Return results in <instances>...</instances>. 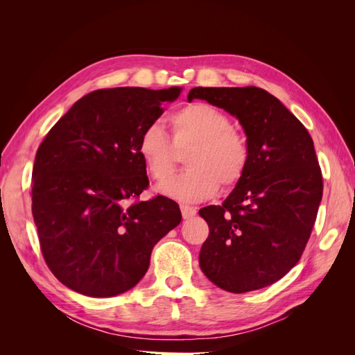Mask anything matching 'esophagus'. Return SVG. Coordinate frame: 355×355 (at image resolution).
<instances>
[{
  "mask_svg": "<svg viewBox=\"0 0 355 355\" xmlns=\"http://www.w3.org/2000/svg\"><path fill=\"white\" fill-rule=\"evenodd\" d=\"M180 211H182V216H184V219H191L197 214V209L192 206H188V204H182Z\"/></svg>",
  "mask_w": 355,
  "mask_h": 355,
  "instance_id": "obj_1",
  "label": "esophagus"
}]
</instances>
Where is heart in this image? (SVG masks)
I'll list each match as a JSON object with an SVG mask.
<instances>
[{
	"instance_id": "b5f03b06",
	"label": "heart",
	"mask_w": 355,
	"mask_h": 355,
	"mask_svg": "<svg viewBox=\"0 0 355 355\" xmlns=\"http://www.w3.org/2000/svg\"><path fill=\"white\" fill-rule=\"evenodd\" d=\"M171 141L178 149L188 148L185 164L189 167L159 188L180 201H200L211 197L219 184L231 188L239 184L249 166V145L232 128L230 116L214 106L196 102L176 111L168 120ZM163 128L148 125L139 136L137 154L157 182L175 173L176 151Z\"/></svg>"
}]
</instances>
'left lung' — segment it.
I'll use <instances>...</instances> for the list:
<instances>
[{
	"label": "left lung",
	"mask_w": 355,
	"mask_h": 355,
	"mask_svg": "<svg viewBox=\"0 0 355 355\" xmlns=\"http://www.w3.org/2000/svg\"><path fill=\"white\" fill-rule=\"evenodd\" d=\"M201 99L237 118L249 145V166L222 206L200 216L209 225L200 268L231 293L270 286L299 262L313 231L323 178L304 124L259 87H194Z\"/></svg>",
	"instance_id": "left-lung-1"
}]
</instances>
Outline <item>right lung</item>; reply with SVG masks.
Wrapping results in <instances>:
<instances>
[{"label":"right lung","instance_id":"obj_1","mask_svg":"<svg viewBox=\"0 0 355 355\" xmlns=\"http://www.w3.org/2000/svg\"><path fill=\"white\" fill-rule=\"evenodd\" d=\"M182 89L116 87L75 102L40 145L32 170V214L50 271L92 297L127 292L148 271L154 245L182 220L148 188L139 136Z\"/></svg>","mask_w":355,"mask_h":355}]
</instances>
